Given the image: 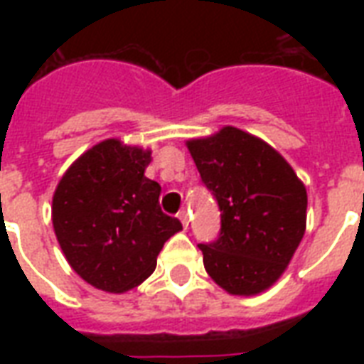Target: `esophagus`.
Wrapping results in <instances>:
<instances>
[{
  "mask_svg": "<svg viewBox=\"0 0 364 364\" xmlns=\"http://www.w3.org/2000/svg\"><path fill=\"white\" fill-rule=\"evenodd\" d=\"M179 221H181V225H183V228H188V213L185 210L183 211H179Z\"/></svg>",
  "mask_w": 364,
  "mask_h": 364,
  "instance_id": "esophagus-1",
  "label": "esophagus"
}]
</instances>
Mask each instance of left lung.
<instances>
[{"label":"left lung","mask_w":364,"mask_h":364,"mask_svg":"<svg viewBox=\"0 0 364 364\" xmlns=\"http://www.w3.org/2000/svg\"><path fill=\"white\" fill-rule=\"evenodd\" d=\"M187 147L221 210L219 238L198 245L205 272L230 294L262 293L304 236V183L276 149L234 126Z\"/></svg>","instance_id":"8db88e82"}]
</instances>
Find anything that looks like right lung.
<instances>
[{"mask_svg": "<svg viewBox=\"0 0 364 364\" xmlns=\"http://www.w3.org/2000/svg\"><path fill=\"white\" fill-rule=\"evenodd\" d=\"M151 151L105 139L68 168L53 196V227L70 266L92 287L124 293L145 282L181 230L145 177Z\"/></svg>", "mask_w": 364, "mask_h": 364, "instance_id": "add662e5", "label": "right lung"}]
</instances>
